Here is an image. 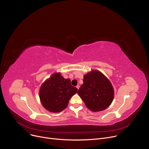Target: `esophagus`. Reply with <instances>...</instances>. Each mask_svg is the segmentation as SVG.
I'll return each instance as SVG.
<instances>
[{
    "label": "esophagus",
    "instance_id": "34e87169",
    "mask_svg": "<svg viewBox=\"0 0 149 149\" xmlns=\"http://www.w3.org/2000/svg\"><path fill=\"white\" fill-rule=\"evenodd\" d=\"M76 88H77L78 89H79V88H80V86H79V85H77V86H76Z\"/></svg>",
    "mask_w": 149,
    "mask_h": 149
}]
</instances>
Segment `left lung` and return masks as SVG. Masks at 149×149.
Here are the masks:
<instances>
[{
  "label": "left lung",
  "instance_id": "obj_1",
  "mask_svg": "<svg viewBox=\"0 0 149 149\" xmlns=\"http://www.w3.org/2000/svg\"><path fill=\"white\" fill-rule=\"evenodd\" d=\"M83 84L77 93L92 112L102 111L110 106L114 97L111 81L97 70L84 75Z\"/></svg>",
  "mask_w": 149,
  "mask_h": 149
}]
</instances>
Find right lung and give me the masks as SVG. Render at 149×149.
<instances>
[{"label": "right lung", "mask_w": 149, "mask_h": 149, "mask_svg": "<svg viewBox=\"0 0 149 149\" xmlns=\"http://www.w3.org/2000/svg\"><path fill=\"white\" fill-rule=\"evenodd\" d=\"M78 89L72 86L70 80L65 79L60 73H55L41 86L39 97L43 106L51 112L63 111L69 101Z\"/></svg>", "instance_id": "add662e5"}]
</instances>
